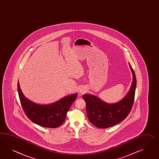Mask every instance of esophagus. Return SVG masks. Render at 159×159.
<instances>
[{"label": "esophagus", "instance_id": "34e87169", "mask_svg": "<svg viewBox=\"0 0 159 159\" xmlns=\"http://www.w3.org/2000/svg\"><path fill=\"white\" fill-rule=\"evenodd\" d=\"M84 92H85V91L84 90V89H80V93H84Z\"/></svg>", "mask_w": 159, "mask_h": 159}]
</instances>
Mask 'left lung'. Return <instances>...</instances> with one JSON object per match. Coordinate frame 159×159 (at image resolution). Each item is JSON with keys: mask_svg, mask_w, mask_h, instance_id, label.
Returning a JSON list of instances; mask_svg holds the SVG:
<instances>
[{"mask_svg": "<svg viewBox=\"0 0 159 159\" xmlns=\"http://www.w3.org/2000/svg\"><path fill=\"white\" fill-rule=\"evenodd\" d=\"M132 70L133 80L128 95L122 101L113 104H107L98 97L84 94L82 97L86 103L88 118L94 126L99 128H107L125 120L132 110L134 101L136 87V78L134 71Z\"/></svg>", "mask_w": 159, "mask_h": 159, "instance_id": "left-lung-1", "label": "left lung"}]
</instances>
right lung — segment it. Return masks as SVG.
<instances>
[{
	"label": "right lung",
	"instance_id": "right-lung-1",
	"mask_svg": "<svg viewBox=\"0 0 159 159\" xmlns=\"http://www.w3.org/2000/svg\"><path fill=\"white\" fill-rule=\"evenodd\" d=\"M18 91L23 111L29 120L44 128H56L66 120V113L77 98L75 93L64 97L51 105H38L28 100L23 95L18 82Z\"/></svg>",
	"mask_w": 159,
	"mask_h": 159
}]
</instances>
